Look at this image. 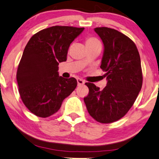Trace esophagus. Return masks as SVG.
Segmentation results:
<instances>
[{
	"label": "esophagus",
	"instance_id": "34e87169",
	"mask_svg": "<svg viewBox=\"0 0 159 159\" xmlns=\"http://www.w3.org/2000/svg\"><path fill=\"white\" fill-rule=\"evenodd\" d=\"M77 84L78 85H82V84H84V81L83 80H82V79H80V78H78V79L77 80Z\"/></svg>",
	"mask_w": 159,
	"mask_h": 159
}]
</instances>
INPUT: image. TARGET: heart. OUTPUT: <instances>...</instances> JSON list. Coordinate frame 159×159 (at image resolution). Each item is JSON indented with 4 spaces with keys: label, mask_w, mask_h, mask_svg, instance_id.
Listing matches in <instances>:
<instances>
[{
    "label": "heart",
    "mask_w": 159,
    "mask_h": 159,
    "mask_svg": "<svg viewBox=\"0 0 159 159\" xmlns=\"http://www.w3.org/2000/svg\"><path fill=\"white\" fill-rule=\"evenodd\" d=\"M85 44L87 49L101 46L100 41L94 36H87L85 39Z\"/></svg>",
    "instance_id": "obj_1"
}]
</instances>
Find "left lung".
I'll return each mask as SVG.
<instances>
[{
	"mask_svg": "<svg viewBox=\"0 0 159 159\" xmlns=\"http://www.w3.org/2000/svg\"><path fill=\"white\" fill-rule=\"evenodd\" d=\"M94 31L103 43L100 67L106 72L108 82L103 90L93 83H85L89 91L84 101L93 119L111 123L125 116L142 89L141 60L136 45L128 36L105 27Z\"/></svg>",
	"mask_w": 159,
	"mask_h": 159,
	"instance_id": "left-lung-1",
	"label": "left lung"
}]
</instances>
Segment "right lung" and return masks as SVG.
Segmentation results:
<instances>
[{
    "label": "right lung",
    "mask_w": 159,
    "mask_h": 159,
    "mask_svg": "<svg viewBox=\"0 0 159 159\" xmlns=\"http://www.w3.org/2000/svg\"><path fill=\"white\" fill-rule=\"evenodd\" d=\"M84 30L53 26L34 34L26 45L17 71L22 102L30 112L47 118L58 111L77 85L75 78L59 76V62L66 61L70 43Z\"/></svg>",
    "instance_id": "1"
}]
</instances>
